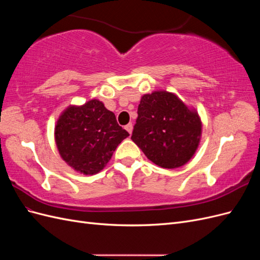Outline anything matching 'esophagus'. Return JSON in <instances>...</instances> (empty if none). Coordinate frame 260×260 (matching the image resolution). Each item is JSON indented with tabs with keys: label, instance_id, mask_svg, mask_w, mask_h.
Here are the masks:
<instances>
[{
	"label": "esophagus",
	"instance_id": "obj_1",
	"mask_svg": "<svg viewBox=\"0 0 260 260\" xmlns=\"http://www.w3.org/2000/svg\"><path fill=\"white\" fill-rule=\"evenodd\" d=\"M125 130H127L129 133H130V135H131V133H132V130H133V124L132 123H128L127 125H125Z\"/></svg>",
	"mask_w": 260,
	"mask_h": 260
}]
</instances>
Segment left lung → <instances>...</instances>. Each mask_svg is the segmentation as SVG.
Returning a JSON list of instances; mask_svg holds the SVG:
<instances>
[{
    "instance_id": "8db88e82",
    "label": "left lung",
    "mask_w": 260,
    "mask_h": 260,
    "mask_svg": "<svg viewBox=\"0 0 260 260\" xmlns=\"http://www.w3.org/2000/svg\"><path fill=\"white\" fill-rule=\"evenodd\" d=\"M202 135L199 114L174 93L144 94L131 140L161 168H178L192 158Z\"/></svg>"
}]
</instances>
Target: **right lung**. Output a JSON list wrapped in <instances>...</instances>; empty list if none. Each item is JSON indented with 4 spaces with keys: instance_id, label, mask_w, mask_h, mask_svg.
Returning a JSON list of instances; mask_svg holds the SVG:
<instances>
[{
    "instance_id": "1",
    "label": "right lung",
    "mask_w": 260,
    "mask_h": 260,
    "mask_svg": "<svg viewBox=\"0 0 260 260\" xmlns=\"http://www.w3.org/2000/svg\"><path fill=\"white\" fill-rule=\"evenodd\" d=\"M127 137L129 133L118 124L115 114L99 100L69 106L55 127L61 158L83 175H95L103 169Z\"/></svg>"
}]
</instances>
